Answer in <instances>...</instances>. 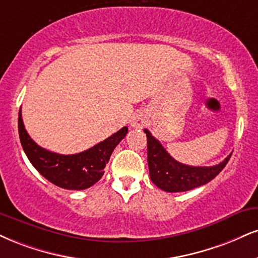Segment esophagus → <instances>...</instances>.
<instances>
[{
    "label": "esophagus",
    "mask_w": 258,
    "mask_h": 258,
    "mask_svg": "<svg viewBox=\"0 0 258 258\" xmlns=\"http://www.w3.org/2000/svg\"><path fill=\"white\" fill-rule=\"evenodd\" d=\"M148 123V117L147 114L144 111H137L135 115L132 116L131 120V126L136 130H141Z\"/></svg>",
    "instance_id": "1"
}]
</instances>
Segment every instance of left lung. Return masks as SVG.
<instances>
[{
	"label": "left lung",
	"instance_id": "8db88e82",
	"mask_svg": "<svg viewBox=\"0 0 258 258\" xmlns=\"http://www.w3.org/2000/svg\"><path fill=\"white\" fill-rule=\"evenodd\" d=\"M148 139V164L151 181L166 192H185L206 185L225 168L229 154L222 162L212 167H194L180 163L167 153L161 143L144 130Z\"/></svg>",
	"mask_w": 258,
	"mask_h": 258
}]
</instances>
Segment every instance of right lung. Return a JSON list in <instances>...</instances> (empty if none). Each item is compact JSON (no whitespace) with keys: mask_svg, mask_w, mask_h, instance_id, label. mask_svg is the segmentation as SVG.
<instances>
[{"mask_svg":"<svg viewBox=\"0 0 258 258\" xmlns=\"http://www.w3.org/2000/svg\"><path fill=\"white\" fill-rule=\"evenodd\" d=\"M19 137L27 159L46 180L66 190H85L104 174V167L116 145L125 138L128 128L122 127L95 147L74 155H60L40 148L25 130L19 110Z\"/></svg>","mask_w":258,"mask_h":258,"instance_id":"add662e5","label":"right lung"}]
</instances>
